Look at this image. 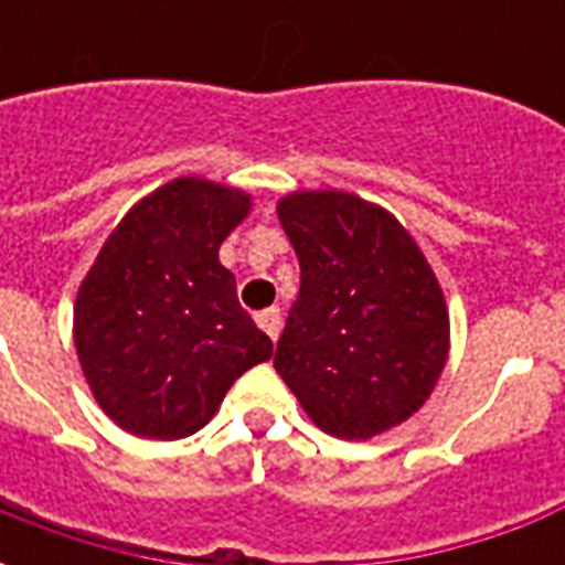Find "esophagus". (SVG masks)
I'll use <instances>...</instances> for the list:
<instances>
[{"mask_svg": "<svg viewBox=\"0 0 565 565\" xmlns=\"http://www.w3.org/2000/svg\"><path fill=\"white\" fill-rule=\"evenodd\" d=\"M257 323L259 330L266 332L271 342H275V339L281 335V308H266V311H259Z\"/></svg>", "mask_w": 565, "mask_h": 565, "instance_id": "34e87169", "label": "esophagus"}]
</instances>
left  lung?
Listing matches in <instances>:
<instances>
[{
    "instance_id": "8db88e82",
    "label": "left lung",
    "mask_w": 565,
    "mask_h": 565,
    "mask_svg": "<svg viewBox=\"0 0 565 565\" xmlns=\"http://www.w3.org/2000/svg\"><path fill=\"white\" fill-rule=\"evenodd\" d=\"M299 296L275 369L330 436L372 438L426 403L448 360V311L403 223L323 190L278 202Z\"/></svg>"
}]
</instances>
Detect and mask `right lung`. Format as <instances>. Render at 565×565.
I'll use <instances>...</instances> for the list:
<instances>
[{"label":"right lung","mask_w":565,"mask_h":565,"mask_svg":"<svg viewBox=\"0 0 565 565\" xmlns=\"http://www.w3.org/2000/svg\"><path fill=\"white\" fill-rule=\"evenodd\" d=\"M250 199L178 178L129 211L75 302V348L96 403L141 438H184L271 356L217 250Z\"/></svg>","instance_id":"1"}]
</instances>
